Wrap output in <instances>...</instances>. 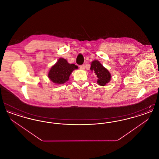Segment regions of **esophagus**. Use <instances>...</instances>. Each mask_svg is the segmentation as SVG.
Instances as JSON below:
<instances>
[{
  "mask_svg": "<svg viewBox=\"0 0 159 159\" xmlns=\"http://www.w3.org/2000/svg\"><path fill=\"white\" fill-rule=\"evenodd\" d=\"M79 67H80L81 70H84V65H81V66H79Z\"/></svg>",
  "mask_w": 159,
  "mask_h": 159,
  "instance_id": "1",
  "label": "esophagus"
}]
</instances>
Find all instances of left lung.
<instances>
[{"label":"left lung","mask_w":159,"mask_h":159,"mask_svg":"<svg viewBox=\"0 0 159 159\" xmlns=\"http://www.w3.org/2000/svg\"><path fill=\"white\" fill-rule=\"evenodd\" d=\"M91 71L94 73L98 78L97 82L98 84L104 86L110 82L111 75L110 71L105 68L98 60L93 61L91 64Z\"/></svg>","instance_id":"1"}]
</instances>
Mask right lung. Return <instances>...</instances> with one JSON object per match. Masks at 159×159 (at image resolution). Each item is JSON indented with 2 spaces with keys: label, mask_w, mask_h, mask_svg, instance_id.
Instances as JSON below:
<instances>
[{
  "label": "right lung",
  "mask_w": 159,
  "mask_h": 159,
  "mask_svg": "<svg viewBox=\"0 0 159 159\" xmlns=\"http://www.w3.org/2000/svg\"><path fill=\"white\" fill-rule=\"evenodd\" d=\"M77 68L75 64H70L67 60L60 58L50 68L48 77L55 84H62L68 81L70 75Z\"/></svg>",
  "instance_id": "add662e5"
}]
</instances>
